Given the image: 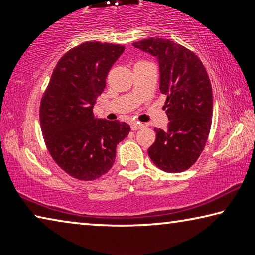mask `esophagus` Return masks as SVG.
<instances>
[{"instance_id": "1", "label": "esophagus", "mask_w": 255, "mask_h": 255, "mask_svg": "<svg viewBox=\"0 0 255 255\" xmlns=\"http://www.w3.org/2000/svg\"><path fill=\"white\" fill-rule=\"evenodd\" d=\"M130 127H131V129L132 130H138V129H141L144 127V124H140V123H131L130 124Z\"/></svg>"}]
</instances>
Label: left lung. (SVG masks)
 <instances>
[{
  "label": "left lung",
  "instance_id": "obj_1",
  "mask_svg": "<svg viewBox=\"0 0 255 255\" xmlns=\"http://www.w3.org/2000/svg\"><path fill=\"white\" fill-rule=\"evenodd\" d=\"M156 58L159 90L166 96L164 110L170 123L155 128L156 140L148 155L158 169L179 173L191 167L205 148L213 117V91L205 66L196 54L162 38L133 42Z\"/></svg>",
  "mask_w": 255,
  "mask_h": 255
}]
</instances>
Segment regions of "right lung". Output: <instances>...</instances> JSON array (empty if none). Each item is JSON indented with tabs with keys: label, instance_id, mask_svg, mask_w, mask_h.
<instances>
[{
	"label": "right lung",
	"instance_id": "obj_1",
	"mask_svg": "<svg viewBox=\"0 0 255 255\" xmlns=\"http://www.w3.org/2000/svg\"><path fill=\"white\" fill-rule=\"evenodd\" d=\"M125 47L88 41L59 59L40 102V127L60 169L79 180L100 178L114 165L116 148L130 131L119 120L93 115L108 72Z\"/></svg>",
	"mask_w": 255,
	"mask_h": 255
}]
</instances>
